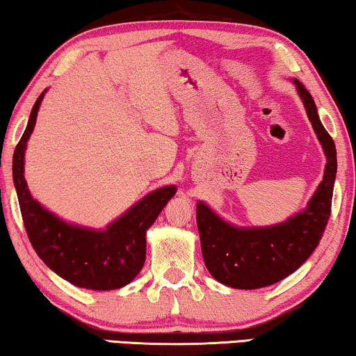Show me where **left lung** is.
I'll use <instances>...</instances> for the list:
<instances>
[{
	"mask_svg": "<svg viewBox=\"0 0 356 356\" xmlns=\"http://www.w3.org/2000/svg\"><path fill=\"white\" fill-rule=\"evenodd\" d=\"M327 156L322 182L303 210L270 226L240 227L222 220L204 201L196 204L202 257L209 273L227 287L261 289L287 278L317 248L327 226L337 171L333 138L321 122L314 99L297 78L291 80Z\"/></svg>",
	"mask_w": 356,
	"mask_h": 356,
	"instance_id": "left-lung-1",
	"label": "left lung"
}]
</instances>
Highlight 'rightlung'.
<instances>
[{
	"instance_id": "1",
	"label": "right lung",
	"mask_w": 356,
	"mask_h": 356,
	"mask_svg": "<svg viewBox=\"0 0 356 356\" xmlns=\"http://www.w3.org/2000/svg\"><path fill=\"white\" fill-rule=\"evenodd\" d=\"M47 89L39 95L12 159V176L26 234L38 256L70 284L91 291L127 286L146 261V232L176 195V185L150 191L105 229L74 225L34 200L25 180V152Z\"/></svg>"
}]
</instances>
